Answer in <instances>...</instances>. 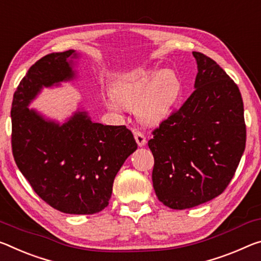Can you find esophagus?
I'll return each mask as SVG.
<instances>
[{
    "mask_svg": "<svg viewBox=\"0 0 261 261\" xmlns=\"http://www.w3.org/2000/svg\"><path fill=\"white\" fill-rule=\"evenodd\" d=\"M134 136H135V139H136V142H137V144H138V146H144L146 144V137L145 136H144V134L142 131H139V130H134Z\"/></svg>",
    "mask_w": 261,
    "mask_h": 261,
    "instance_id": "esophagus-1",
    "label": "esophagus"
}]
</instances>
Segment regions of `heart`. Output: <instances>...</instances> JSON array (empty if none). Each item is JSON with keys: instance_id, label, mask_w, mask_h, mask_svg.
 Instances as JSON below:
<instances>
[{"instance_id": "b5f03b06", "label": "heart", "mask_w": 261, "mask_h": 261, "mask_svg": "<svg viewBox=\"0 0 261 261\" xmlns=\"http://www.w3.org/2000/svg\"><path fill=\"white\" fill-rule=\"evenodd\" d=\"M114 100L108 102L111 109L117 105L135 106V113L146 124L163 122L174 108L182 94V81L173 71L138 68L118 79L111 89Z\"/></svg>"}]
</instances>
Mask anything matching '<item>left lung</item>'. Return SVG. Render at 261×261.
Masks as SVG:
<instances>
[{"label":"left lung","instance_id":"left-lung-1","mask_svg":"<svg viewBox=\"0 0 261 261\" xmlns=\"http://www.w3.org/2000/svg\"><path fill=\"white\" fill-rule=\"evenodd\" d=\"M195 90L152 131L153 188L159 201L182 210L224 192L245 150L242 94L216 61L193 52Z\"/></svg>","mask_w":261,"mask_h":261}]
</instances>
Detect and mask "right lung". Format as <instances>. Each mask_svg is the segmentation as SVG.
Returning a JSON list of instances; mask_svg holds the SVG:
<instances>
[{
	"instance_id": "right-lung-1",
	"label": "right lung",
	"mask_w": 261,
	"mask_h": 261,
	"mask_svg": "<svg viewBox=\"0 0 261 261\" xmlns=\"http://www.w3.org/2000/svg\"><path fill=\"white\" fill-rule=\"evenodd\" d=\"M69 57H76L73 49L49 53L19 82L11 107V148L41 200L61 213L92 215L109 204L115 176L137 143L125 125L94 123L81 111L59 125L28 108L43 87L74 76Z\"/></svg>"
}]
</instances>
